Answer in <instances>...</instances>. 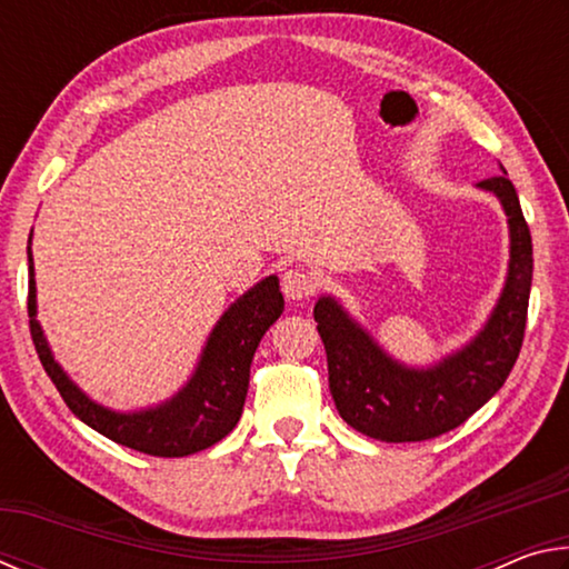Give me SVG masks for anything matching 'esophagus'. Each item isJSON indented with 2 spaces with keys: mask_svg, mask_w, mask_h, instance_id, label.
<instances>
[{
  "mask_svg": "<svg viewBox=\"0 0 569 569\" xmlns=\"http://www.w3.org/2000/svg\"><path fill=\"white\" fill-rule=\"evenodd\" d=\"M281 288L286 298H291V301H303V298L316 291V281L311 273L303 271V268H288L281 278Z\"/></svg>",
  "mask_w": 569,
  "mask_h": 569,
  "instance_id": "34e87169",
  "label": "esophagus"
}]
</instances>
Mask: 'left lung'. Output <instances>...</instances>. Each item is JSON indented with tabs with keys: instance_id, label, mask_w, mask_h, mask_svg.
<instances>
[{
	"instance_id": "left-lung-1",
	"label": "left lung",
	"mask_w": 569,
	"mask_h": 569,
	"mask_svg": "<svg viewBox=\"0 0 569 569\" xmlns=\"http://www.w3.org/2000/svg\"><path fill=\"white\" fill-rule=\"evenodd\" d=\"M477 188L495 192L505 208L509 268L492 316L467 346L429 369H413L391 359L336 298L323 296L313 308L336 409L366 437L399 445L457 429L502 389L522 349L532 288V236L512 180L495 176Z\"/></svg>"
}]
</instances>
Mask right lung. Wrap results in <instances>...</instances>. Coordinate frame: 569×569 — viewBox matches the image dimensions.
<instances>
[{
  "label": "right lung",
  "mask_w": 569,
  "mask_h": 569,
  "mask_svg": "<svg viewBox=\"0 0 569 569\" xmlns=\"http://www.w3.org/2000/svg\"><path fill=\"white\" fill-rule=\"evenodd\" d=\"M27 261H30L27 313H30L34 349L47 377L52 379L77 419L100 431L102 437L150 457L196 455V451L218 445L220 439L233 431L240 413H243L250 361H253L263 333L283 313V293L278 288V276L263 278L261 283H256L250 291L240 296L236 303H230L228 311L216 323V329L210 331L196 371L176 397L150 409L114 411L92 401L54 361L42 326L37 321L32 246H27Z\"/></svg>",
  "instance_id": "add662e5"
}]
</instances>
